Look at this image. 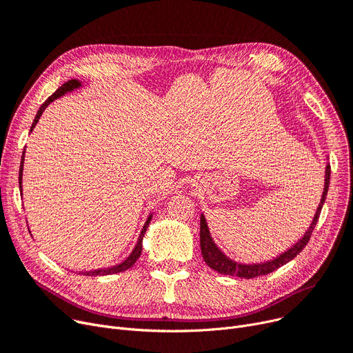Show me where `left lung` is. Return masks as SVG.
<instances>
[{"label": "left lung", "mask_w": 353, "mask_h": 353, "mask_svg": "<svg viewBox=\"0 0 353 353\" xmlns=\"http://www.w3.org/2000/svg\"><path fill=\"white\" fill-rule=\"evenodd\" d=\"M329 182H330V165H326V171H325V188H323V194H322V199L319 203V207L316 210V214L313 216V221L310 224V227L307 228V231L303 234L296 244H293L288 251H284L279 257L265 261V263H256V264H240L237 261H234L231 259H228L223 251L215 245V243L212 241L210 231H208V225L205 221L204 214H201V227H199V244H201V253H203L204 261L208 264L210 268L212 270L218 272L220 274H225V276H236L240 279H254L259 276H264L272 273L274 270H277L279 267L284 265L286 263L292 261L301 250L306 247V244L309 243L312 232L317 224L319 215H321L322 207L326 201V195H327V190H329Z\"/></svg>", "instance_id": "8db88e82"}]
</instances>
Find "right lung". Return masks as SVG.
<instances>
[{"label":"right lung","mask_w":353,"mask_h":353,"mask_svg":"<svg viewBox=\"0 0 353 353\" xmlns=\"http://www.w3.org/2000/svg\"><path fill=\"white\" fill-rule=\"evenodd\" d=\"M81 86V83L79 81V80H69V81H65L64 85H61L52 96H50L46 102L41 105V108L39 109V112H37V114H36V117H34V122H32V125H31V129H30V132L34 129V126L37 125V122H39V119H40V116H41V113L44 112V109L53 102V100H56L57 97H60V96H63L64 93H67V92H72L73 89H77V88H80ZM23 163H24V154H23V158H21V165H20V176H19V181H20V188H21V179H23ZM150 220H152V214H150L149 216H148V220H146V223H145V225H143V228H142V231H141V234H139V239H138V243H137V245H135V248H133V251L130 253V256L125 260V261H122L121 264H117V265H113V267H109V268H99V270H92V272H83L81 274H85V276H106V274H114V273H121V272H125V270H128V268H130L133 264L137 263V260L141 257V253H142V240H143V236H145V232H146V230H148V225H149V223H150Z\"/></svg>","instance_id":"obj_1"}]
</instances>
